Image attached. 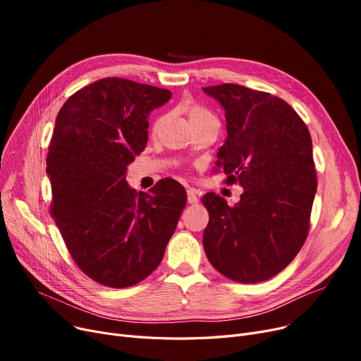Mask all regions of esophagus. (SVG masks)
<instances>
[{"label":"esophagus","instance_id":"esophagus-1","mask_svg":"<svg viewBox=\"0 0 361 361\" xmlns=\"http://www.w3.org/2000/svg\"><path fill=\"white\" fill-rule=\"evenodd\" d=\"M187 202L190 204L199 203V196H197V192L195 190V188H188L187 190Z\"/></svg>","mask_w":361,"mask_h":361}]
</instances>
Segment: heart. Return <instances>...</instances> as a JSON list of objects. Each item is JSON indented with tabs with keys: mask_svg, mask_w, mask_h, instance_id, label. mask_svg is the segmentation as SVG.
Wrapping results in <instances>:
<instances>
[{
	"mask_svg": "<svg viewBox=\"0 0 361 361\" xmlns=\"http://www.w3.org/2000/svg\"><path fill=\"white\" fill-rule=\"evenodd\" d=\"M183 108H184V111H185V114H187V117H188V121H190V124L214 117L212 114H211L209 111H207L204 106H202V105H199V104H195V102H185ZM164 120H165V117H159V118L155 121V124H154V130H155V131L162 126Z\"/></svg>",
	"mask_w": 361,
	"mask_h": 361,
	"instance_id": "heart-1",
	"label": "heart"
}]
</instances>
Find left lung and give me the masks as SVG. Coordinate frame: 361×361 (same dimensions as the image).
Instances as JSON below:
<instances>
[{
	"label": "left lung",
	"instance_id": "1",
	"mask_svg": "<svg viewBox=\"0 0 361 361\" xmlns=\"http://www.w3.org/2000/svg\"><path fill=\"white\" fill-rule=\"evenodd\" d=\"M225 109L228 136L216 165L240 183V202L206 193L203 247L212 267L237 282L267 281L287 268L306 241L316 195L312 137L281 98L240 85L203 87Z\"/></svg>",
	"mask_w": 361,
	"mask_h": 361
}]
</instances>
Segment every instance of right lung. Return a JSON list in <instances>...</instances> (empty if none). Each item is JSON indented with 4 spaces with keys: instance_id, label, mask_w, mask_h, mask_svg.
Returning <instances> with one entry per match:
<instances>
[{
    "instance_id": "1",
    "label": "right lung",
    "mask_w": 361,
    "mask_h": 361,
    "mask_svg": "<svg viewBox=\"0 0 361 361\" xmlns=\"http://www.w3.org/2000/svg\"><path fill=\"white\" fill-rule=\"evenodd\" d=\"M169 98L168 89L106 78L71 94L56 116L47 158L51 214L73 260L102 286L131 287L154 272L185 206L173 178L150 193L126 180L146 147L150 111Z\"/></svg>"
}]
</instances>
